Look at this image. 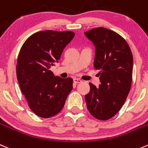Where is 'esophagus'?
I'll return each instance as SVG.
<instances>
[{
  "instance_id": "34e87169",
  "label": "esophagus",
  "mask_w": 148,
  "mask_h": 148,
  "mask_svg": "<svg viewBox=\"0 0 148 148\" xmlns=\"http://www.w3.org/2000/svg\"><path fill=\"white\" fill-rule=\"evenodd\" d=\"M82 79H80L79 78H74V82L76 83V84H78V83H81L82 82Z\"/></svg>"
}]
</instances>
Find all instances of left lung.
<instances>
[{
    "instance_id": "1",
    "label": "left lung",
    "mask_w": 148,
    "mask_h": 148,
    "mask_svg": "<svg viewBox=\"0 0 148 148\" xmlns=\"http://www.w3.org/2000/svg\"><path fill=\"white\" fill-rule=\"evenodd\" d=\"M84 34L95 46L94 67L100 70L101 82L97 87L90 83L87 107L92 116L106 121L119 111L130 91L132 53L127 41L112 30L97 27Z\"/></svg>"
}]
</instances>
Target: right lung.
I'll list each match as a JSON object with an SVG mask.
<instances>
[{
  "label": "right lung",
  "instance_id": "obj_1",
  "mask_svg": "<svg viewBox=\"0 0 148 148\" xmlns=\"http://www.w3.org/2000/svg\"><path fill=\"white\" fill-rule=\"evenodd\" d=\"M74 34L71 31L38 32L29 37L20 49L17 79L29 108L41 118L58 114L73 89L72 79L55 77L50 69L58 62Z\"/></svg>",
  "mask_w": 148,
  "mask_h": 148
}]
</instances>
